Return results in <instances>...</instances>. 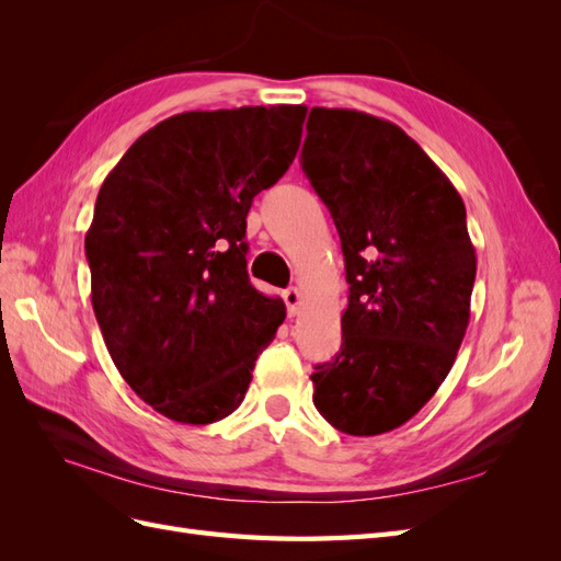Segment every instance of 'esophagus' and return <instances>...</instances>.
Listing matches in <instances>:
<instances>
[{"mask_svg": "<svg viewBox=\"0 0 561 561\" xmlns=\"http://www.w3.org/2000/svg\"><path fill=\"white\" fill-rule=\"evenodd\" d=\"M283 301H285V307H287V313L297 316L299 304H301V293L297 290V287H287V290L283 293Z\"/></svg>", "mask_w": 561, "mask_h": 561, "instance_id": "1", "label": "esophagus"}]
</instances>
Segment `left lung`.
I'll return each mask as SVG.
<instances>
[{
	"instance_id": "obj_1",
	"label": "left lung",
	"mask_w": 561,
	"mask_h": 561,
	"mask_svg": "<svg viewBox=\"0 0 561 561\" xmlns=\"http://www.w3.org/2000/svg\"><path fill=\"white\" fill-rule=\"evenodd\" d=\"M301 168L342 239V348L313 367V404L346 435L410 421L449 375L470 320L478 257L466 206L400 126L313 107Z\"/></svg>"
}]
</instances>
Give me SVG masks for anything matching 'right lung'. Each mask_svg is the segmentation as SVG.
<instances>
[{
    "label": "right lung",
    "mask_w": 561,
    "mask_h": 561,
    "mask_svg": "<svg viewBox=\"0 0 561 561\" xmlns=\"http://www.w3.org/2000/svg\"><path fill=\"white\" fill-rule=\"evenodd\" d=\"M304 105L182 112L105 178L87 233L91 301L116 369L149 407L206 426L245 398L285 304L248 278L252 198L290 168Z\"/></svg>",
    "instance_id": "obj_1"
}]
</instances>
